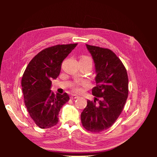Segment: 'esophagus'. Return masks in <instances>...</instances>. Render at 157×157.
<instances>
[{"label":"esophagus","instance_id":"obj_1","mask_svg":"<svg viewBox=\"0 0 157 157\" xmlns=\"http://www.w3.org/2000/svg\"><path fill=\"white\" fill-rule=\"evenodd\" d=\"M79 98V96L78 95H75V94H73V95H71V98L72 100H73V99H76V98Z\"/></svg>","mask_w":157,"mask_h":157}]
</instances>
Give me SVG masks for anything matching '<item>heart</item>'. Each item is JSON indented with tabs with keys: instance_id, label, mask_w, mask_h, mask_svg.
I'll use <instances>...</instances> for the list:
<instances>
[{
	"instance_id": "1",
	"label": "heart",
	"mask_w": 157,
	"mask_h": 157,
	"mask_svg": "<svg viewBox=\"0 0 157 157\" xmlns=\"http://www.w3.org/2000/svg\"><path fill=\"white\" fill-rule=\"evenodd\" d=\"M82 59H88V60L91 61V59H90L89 57H86V56H84V57H82ZM74 89H75V91H78V90H79V88H78V86H75V88H74Z\"/></svg>"
}]
</instances>
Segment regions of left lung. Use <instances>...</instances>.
Returning <instances> with one entry per match:
<instances>
[{"label": "left lung", "mask_w": 157, "mask_h": 157, "mask_svg": "<svg viewBox=\"0 0 157 157\" xmlns=\"http://www.w3.org/2000/svg\"><path fill=\"white\" fill-rule=\"evenodd\" d=\"M86 46L94 59L96 73V86L93 88L92 94L100 100L98 105L95 100H87L81 121L86 130L98 133L112 126L121 115L128 96V76L123 63L113 51Z\"/></svg>", "instance_id": "8db88e82"}]
</instances>
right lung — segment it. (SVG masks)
<instances>
[{"instance_id": "obj_1", "label": "right lung", "mask_w": 157, "mask_h": 157, "mask_svg": "<svg viewBox=\"0 0 157 157\" xmlns=\"http://www.w3.org/2000/svg\"><path fill=\"white\" fill-rule=\"evenodd\" d=\"M77 45H57L45 48L30 61L23 73L21 86L25 107L40 128L56 125L60 109L70 99L66 93L55 94L50 90L51 80L59 76L62 62Z\"/></svg>"}]
</instances>
